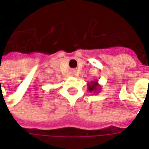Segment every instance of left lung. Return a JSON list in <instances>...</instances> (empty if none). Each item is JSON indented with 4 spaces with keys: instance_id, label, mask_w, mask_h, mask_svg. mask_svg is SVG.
Returning a JSON list of instances; mask_svg holds the SVG:
<instances>
[{
    "instance_id": "left-lung-1",
    "label": "left lung",
    "mask_w": 149,
    "mask_h": 149,
    "mask_svg": "<svg viewBox=\"0 0 149 149\" xmlns=\"http://www.w3.org/2000/svg\"><path fill=\"white\" fill-rule=\"evenodd\" d=\"M87 86H88V91L90 92L98 93L101 91V86L98 84L97 80H92L91 83L87 84Z\"/></svg>"
}]
</instances>
